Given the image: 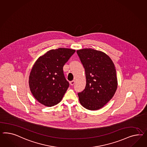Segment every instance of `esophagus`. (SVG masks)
Here are the masks:
<instances>
[{"mask_svg": "<svg viewBox=\"0 0 147 147\" xmlns=\"http://www.w3.org/2000/svg\"><path fill=\"white\" fill-rule=\"evenodd\" d=\"M76 83V81L75 80H73V81H70L69 82V84H70L71 85V86H73V85H74V84Z\"/></svg>", "mask_w": 147, "mask_h": 147, "instance_id": "1", "label": "esophagus"}]
</instances>
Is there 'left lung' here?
<instances>
[{"label":"left lung","mask_w":147,"mask_h":147,"mask_svg":"<svg viewBox=\"0 0 147 147\" xmlns=\"http://www.w3.org/2000/svg\"><path fill=\"white\" fill-rule=\"evenodd\" d=\"M85 69L86 86L78 93L80 104L89 110L102 108L115 95L118 86L115 65L103 52L92 49L77 50Z\"/></svg>","instance_id":"obj_1"}]
</instances>
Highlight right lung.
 I'll use <instances>...</instances> for the list:
<instances>
[{
    "mask_svg": "<svg viewBox=\"0 0 147 147\" xmlns=\"http://www.w3.org/2000/svg\"><path fill=\"white\" fill-rule=\"evenodd\" d=\"M75 52L67 48L51 50L36 60L30 73L29 86L39 103L51 107L61 100L69 87L63 66Z\"/></svg>",
    "mask_w": 147,
    "mask_h": 147,
    "instance_id": "obj_1",
    "label": "right lung"
}]
</instances>
